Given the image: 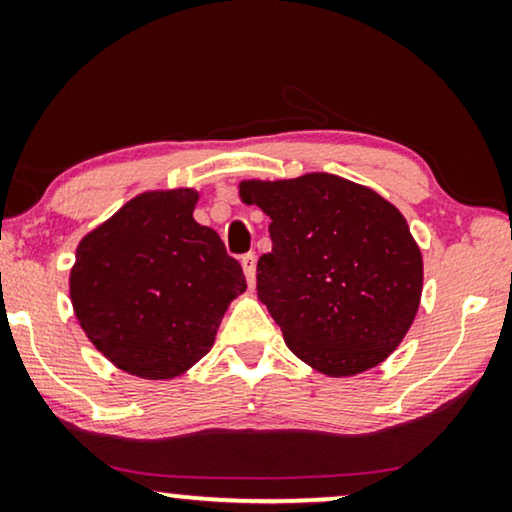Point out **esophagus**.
Returning a JSON list of instances; mask_svg holds the SVG:
<instances>
[{
	"label": "esophagus",
	"instance_id": "esophagus-1",
	"mask_svg": "<svg viewBox=\"0 0 512 512\" xmlns=\"http://www.w3.org/2000/svg\"><path fill=\"white\" fill-rule=\"evenodd\" d=\"M242 270H244V277H247V282H249V289H254L256 286V256L254 254L242 256Z\"/></svg>",
	"mask_w": 512,
	"mask_h": 512
}]
</instances>
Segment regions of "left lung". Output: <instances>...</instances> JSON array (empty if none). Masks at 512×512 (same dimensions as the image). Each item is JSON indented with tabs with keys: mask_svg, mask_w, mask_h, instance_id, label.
I'll list each match as a JSON object with an SVG mask.
<instances>
[{
	"mask_svg": "<svg viewBox=\"0 0 512 512\" xmlns=\"http://www.w3.org/2000/svg\"><path fill=\"white\" fill-rule=\"evenodd\" d=\"M240 198L270 216L256 289L286 347L328 377L380 366L422 300V251L405 216L373 188L326 172L242 181Z\"/></svg>",
	"mask_w": 512,
	"mask_h": 512,
	"instance_id": "left-lung-1",
	"label": "left lung"
}]
</instances>
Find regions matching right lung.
<instances>
[{
	"label": "right lung",
	"mask_w": 512,
	"mask_h": 512,
	"mask_svg": "<svg viewBox=\"0 0 512 512\" xmlns=\"http://www.w3.org/2000/svg\"><path fill=\"white\" fill-rule=\"evenodd\" d=\"M198 191H146L83 237L69 296L83 333L116 368L172 380L214 345L247 289L216 230L193 219Z\"/></svg>",
	"instance_id": "add662e5"
}]
</instances>
